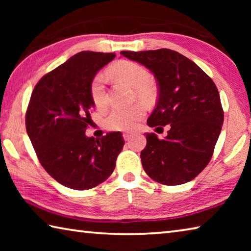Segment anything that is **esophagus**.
I'll return each mask as SVG.
<instances>
[{
  "mask_svg": "<svg viewBox=\"0 0 251 251\" xmlns=\"http://www.w3.org/2000/svg\"><path fill=\"white\" fill-rule=\"evenodd\" d=\"M131 136H133V133H129V131H126V133L123 134V137H124L125 141H129Z\"/></svg>",
  "mask_w": 251,
  "mask_h": 251,
  "instance_id": "esophagus-1",
  "label": "esophagus"
}]
</instances>
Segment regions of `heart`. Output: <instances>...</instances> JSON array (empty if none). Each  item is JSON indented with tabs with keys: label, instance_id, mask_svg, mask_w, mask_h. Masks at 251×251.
Instances as JSON below:
<instances>
[{
	"label": "heart",
	"instance_id": "b5f03b06",
	"mask_svg": "<svg viewBox=\"0 0 251 251\" xmlns=\"http://www.w3.org/2000/svg\"><path fill=\"white\" fill-rule=\"evenodd\" d=\"M109 74L130 85L136 90V94L143 100H151L152 97V76L150 71L138 63L121 62L110 67ZM91 97L96 107L103 108L107 104L106 77L99 73L93 77L90 86ZM145 116V108L141 104L130 107H114L105 117L104 124L112 130H131Z\"/></svg>",
	"mask_w": 251,
	"mask_h": 251
}]
</instances>
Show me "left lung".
<instances>
[{"label":"left lung","mask_w":251,"mask_h":251,"mask_svg":"<svg viewBox=\"0 0 251 251\" xmlns=\"http://www.w3.org/2000/svg\"><path fill=\"white\" fill-rule=\"evenodd\" d=\"M121 54L145 66L157 80L158 100L147 125H169L164 139L146 133L147 145L141 152L144 171L164 185L193 180L209 163L222 131L224 112L215 83L196 63L175 50Z\"/></svg>","instance_id":"left-lung-1"}]
</instances>
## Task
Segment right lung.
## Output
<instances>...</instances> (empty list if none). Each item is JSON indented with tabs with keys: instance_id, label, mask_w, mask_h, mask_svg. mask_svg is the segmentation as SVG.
I'll return each mask as SVG.
<instances>
[{
	"instance_id": "1",
	"label": "right lung",
	"mask_w": 251,
	"mask_h": 251,
	"mask_svg": "<svg viewBox=\"0 0 251 251\" xmlns=\"http://www.w3.org/2000/svg\"><path fill=\"white\" fill-rule=\"evenodd\" d=\"M113 53L83 50L44 75L34 87L25 117L40 163L55 180L72 189L100 185L112 175L124 146L121 131L87 137L95 107L90 86Z\"/></svg>"
}]
</instances>
